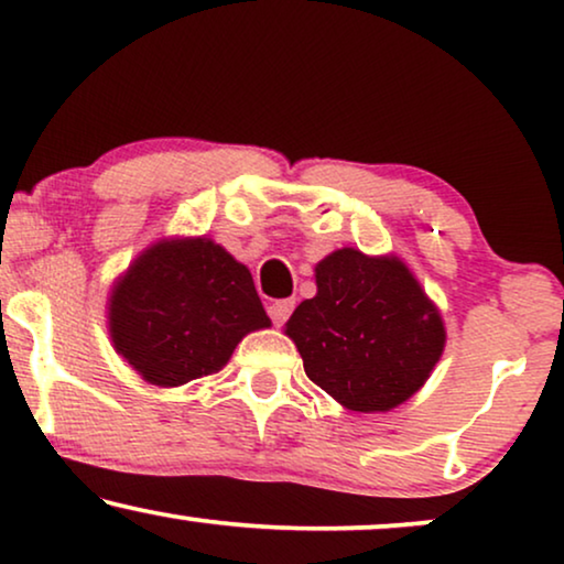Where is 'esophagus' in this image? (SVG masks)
<instances>
[{
	"instance_id": "obj_1",
	"label": "esophagus",
	"mask_w": 564,
	"mask_h": 564,
	"mask_svg": "<svg viewBox=\"0 0 564 564\" xmlns=\"http://www.w3.org/2000/svg\"><path fill=\"white\" fill-rule=\"evenodd\" d=\"M292 307H295V300H274V303L269 305V318L274 321V326H282V323L290 318Z\"/></svg>"
}]
</instances>
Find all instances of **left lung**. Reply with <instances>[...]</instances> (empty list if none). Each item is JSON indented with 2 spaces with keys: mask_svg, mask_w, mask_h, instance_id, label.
Wrapping results in <instances>:
<instances>
[{
  "mask_svg": "<svg viewBox=\"0 0 564 564\" xmlns=\"http://www.w3.org/2000/svg\"><path fill=\"white\" fill-rule=\"evenodd\" d=\"M315 284L284 323L305 375L346 411L388 413L413 398L442 359L446 330L405 261L346 246L315 264Z\"/></svg>",
  "mask_w": 564,
  "mask_h": 564,
  "instance_id": "left-lung-1",
  "label": "left lung"
}]
</instances>
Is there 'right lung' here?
Segmentation results:
<instances>
[{"label":"right lung","instance_id":"add662e5","mask_svg":"<svg viewBox=\"0 0 564 564\" xmlns=\"http://www.w3.org/2000/svg\"><path fill=\"white\" fill-rule=\"evenodd\" d=\"M269 326L249 269L207 236L153 241L107 297L115 351L156 388L218 372L246 334Z\"/></svg>","mask_w":564,"mask_h":564}]
</instances>
